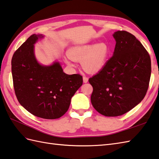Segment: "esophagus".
Instances as JSON below:
<instances>
[{"label":"esophagus","mask_w":159,"mask_h":159,"mask_svg":"<svg viewBox=\"0 0 159 159\" xmlns=\"http://www.w3.org/2000/svg\"><path fill=\"white\" fill-rule=\"evenodd\" d=\"M83 81H84V83L88 82H89V77H86V76H84L83 77Z\"/></svg>","instance_id":"esophagus-1"}]
</instances>
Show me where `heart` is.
Wrapping results in <instances>:
<instances>
[{"instance_id":"1","label":"heart","mask_w":159,"mask_h":159,"mask_svg":"<svg viewBox=\"0 0 159 159\" xmlns=\"http://www.w3.org/2000/svg\"><path fill=\"white\" fill-rule=\"evenodd\" d=\"M107 52V46L104 43L77 45L70 48L69 56L65 59V61L69 66H75V60L83 61L85 69L90 71H97L104 65Z\"/></svg>"}]
</instances>
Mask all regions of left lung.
I'll return each instance as SVG.
<instances>
[{"instance_id":"left-lung-1","label":"left lung","mask_w":159,"mask_h":159,"mask_svg":"<svg viewBox=\"0 0 159 159\" xmlns=\"http://www.w3.org/2000/svg\"><path fill=\"white\" fill-rule=\"evenodd\" d=\"M114 54L89 80L93 88L91 103L105 116H118L135 107L146 96L151 75L148 52L133 34L125 30L113 34Z\"/></svg>"}]
</instances>
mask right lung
Returning <instances> with one entry per match:
<instances>
[{
	"mask_svg": "<svg viewBox=\"0 0 159 159\" xmlns=\"http://www.w3.org/2000/svg\"><path fill=\"white\" fill-rule=\"evenodd\" d=\"M42 37L31 35L13 54V88L19 103L30 114L44 119H56L67 111L83 78L80 74L65 73L58 62L50 66L40 65L35 58L34 44Z\"/></svg>",
	"mask_w": 159,
	"mask_h": 159,
	"instance_id": "1",
	"label": "right lung"
}]
</instances>
